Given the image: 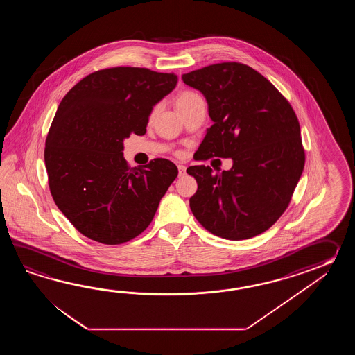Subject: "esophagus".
<instances>
[{"label": "esophagus", "instance_id": "obj_1", "mask_svg": "<svg viewBox=\"0 0 355 355\" xmlns=\"http://www.w3.org/2000/svg\"><path fill=\"white\" fill-rule=\"evenodd\" d=\"M178 168H179V175L182 176V175L185 174V171H187V167L184 166V165H178Z\"/></svg>", "mask_w": 355, "mask_h": 355}]
</instances>
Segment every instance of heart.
I'll list each match as a JSON object with an SVG mask.
<instances>
[{
  "label": "heart",
  "mask_w": 355,
  "mask_h": 355,
  "mask_svg": "<svg viewBox=\"0 0 355 355\" xmlns=\"http://www.w3.org/2000/svg\"><path fill=\"white\" fill-rule=\"evenodd\" d=\"M200 98V95H198V94L193 92V91H187V92H182L180 96L178 98V100H176V105L185 104V103H189V101H191V100H194V98Z\"/></svg>",
  "instance_id": "b5f03b06"
}]
</instances>
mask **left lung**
I'll use <instances>...</instances> for the list:
<instances>
[{
  "mask_svg": "<svg viewBox=\"0 0 355 355\" xmlns=\"http://www.w3.org/2000/svg\"><path fill=\"white\" fill-rule=\"evenodd\" d=\"M203 94L214 124L199 159H228L234 166L211 174L190 166L198 189L190 209L211 234L246 240L263 234L287 209L304 167L301 128L293 107L254 68L223 62L182 75Z\"/></svg>",
  "mask_w": 355,
  "mask_h": 355,
  "instance_id": "8db88e82",
  "label": "left lung"
}]
</instances>
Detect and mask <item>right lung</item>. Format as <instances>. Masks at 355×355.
<instances>
[{"label":"right lung","instance_id":"add662e5","mask_svg":"<svg viewBox=\"0 0 355 355\" xmlns=\"http://www.w3.org/2000/svg\"><path fill=\"white\" fill-rule=\"evenodd\" d=\"M176 83L175 73L104 68L62 98L46 136L48 184L54 203L83 236L119 245L151 223L178 167L155 159L130 168L123 141L146 133L152 107Z\"/></svg>","mask_w":355,"mask_h":355}]
</instances>
